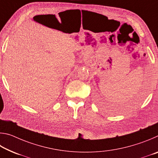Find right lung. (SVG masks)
Wrapping results in <instances>:
<instances>
[{
  "instance_id": "1",
  "label": "right lung",
  "mask_w": 158,
  "mask_h": 158,
  "mask_svg": "<svg viewBox=\"0 0 158 158\" xmlns=\"http://www.w3.org/2000/svg\"><path fill=\"white\" fill-rule=\"evenodd\" d=\"M38 16H40V15H38ZM40 16H41V15H40ZM33 19H34V18H33Z\"/></svg>"
}]
</instances>
